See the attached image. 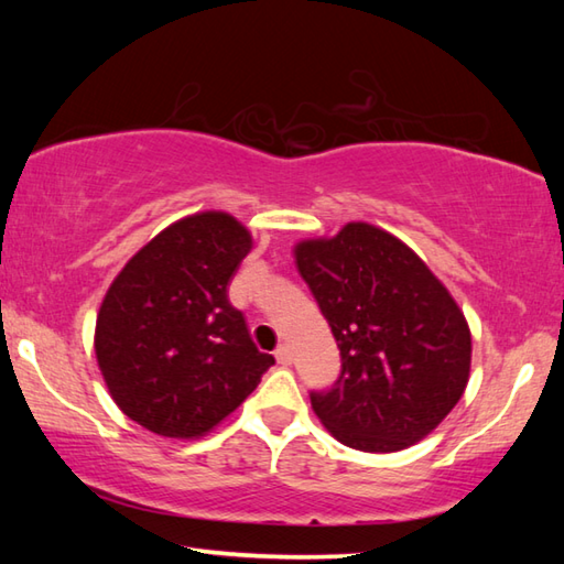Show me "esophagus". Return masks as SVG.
Wrapping results in <instances>:
<instances>
[{
    "label": "esophagus",
    "instance_id": "1",
    "mask_svg": "<svg viewBox=\"0 0 564 564\" xmlns=\"http://www.w3.org/2000/svg\"><path fill=\"white\" fill-rule=\"evenodd\" d=\"M275 361H279L281 366H291V361H293V351H291V346H289V344H281L279 349H275Z\"/></svg>",
    "mask_w": 564,
    "mask_h": 564
}]
</instances>
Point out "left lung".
Segmentation results:
<instances>
[{
  "mask_svg": "<svg viewBox=\"0 0 564 564\" xmlns=\"http://www.w3.org/2000/svg\"><path fill=\"white\" fill-rule=\"evenodd\" d=\"M295 261L341 356L334 386L310 392L319 422L366 453L422 441L470 376V329L451 293L410 247L366 223L301 242Z\"/></svg>",
  "mask_w": 564,
  "mask_h": 564,
  "instance_id": "obj_1",
  "label": "left lung"
}]
</instances>
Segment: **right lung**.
<instances>
[{
	"instance_id": "obj_1",
	"label": "right lung",
	"mask_w": 564,
	"mask_h": 564,
	"mask_svg": "<svg viewBox=\"0 0 564 564\" xmlns=\"http://www.w3.org/2000/svg\"><path fill=\"white\" fill-rule=\"evenodd\" d=\"M251 237L232 215L166 227L116 275L97 317V361L123 414L170 438L203 436L273 366L227 285Z\"/></svg>"
}]
</instances>
